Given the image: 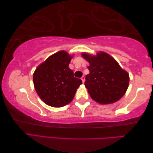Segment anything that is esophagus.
Masks as SVG:
<instances>
[{"instance_id": "1", "label": "esophagus", "mask_w": 153, "mask_h": 153, "mask_svg": "<svg viewBox=\"0 0 153 153\" xmlns=\"http://www.w3.org/2000/svg\"><path fill=\"white\" fill-rule=\"evenodd\" d=\"M81 79L82 80V82H83V83H84V82H85V77H84V76H82V77H81Z\"/></svg>"}]
</instances>
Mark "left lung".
Listing matches in <instances>:
<instances>
[{"instance_id": "8db88e82", "label": "left lung", "mask_w": 153, "mask_h": 153, "mask_svg": "<svg viewBox=\"0 0 153 153\" xmlns=\"http://www.w3.org/2000/svg\"><path fill=\"white\" fill-rule=\"evenodd\" d=\"M89 62V74L85 86L92 99L100 104H111L120 99L128 89L129 77L114 58L99 52L96 56L82 53Z\"/></svg>"}]
</instances>
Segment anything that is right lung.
Here are the masks:
<instances>
[{"label":"right lung","instance_id":"right-lung-1","mask_svg":"<svg viewBox=\"0 0 153 153\" xmlns=\"http://www.w3.org/2000/svg\"><path fill=\"white\" fill-rule=\"evenodd\" d=\"M72 56L61 51L48 57L33 74L35 91L48 106L62 107L73 100L82 81L74 76L69 64Z\"/></svg>","mask_w":153,"mask_h":153}]
</instances>
